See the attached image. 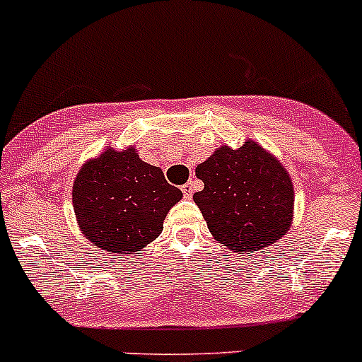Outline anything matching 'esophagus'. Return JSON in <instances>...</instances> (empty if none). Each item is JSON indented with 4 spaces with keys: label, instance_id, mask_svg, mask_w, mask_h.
I'll return each instance as SVG.
<instances>
[{
    "label": "esophagus",
    "instance_id": "34e87169",
    "mask_svg": "<svg viewBox=\"0 0 362 362\" xmlns=\"http://www.w3.org/2000/svg\"><path fill=\"white\" fill-rule=\"evenodd\" d=\"M182 192H184V196H185V198H191V196H192V192H194V187H192V184H191V182H187V184H184V185H182Z\"/></svg>",
    "mask_w": 362,
    "mask_h": 362
}]
</instances>
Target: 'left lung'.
Segmentation results:
<instances>
[{"label": "left lung", "instance_id": "obj_1", "mask_svg": "<svg viewBox=\"0 0 362 362\" xmlns=\"http://www.w3.org/2000/svg\"><path fill=\"white\" fill-rule=\"evenodd\" d=\"M203 191L192 199L210 233L231 251H259L286 235L293 217L288 171L252 139L240 148H217L196 168Z\"/></svg>", "mask_w": 362, "mask_h": 362}]
</instances>
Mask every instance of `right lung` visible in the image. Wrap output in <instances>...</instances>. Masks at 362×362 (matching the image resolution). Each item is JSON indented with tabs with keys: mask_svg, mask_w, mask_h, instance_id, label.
Here are the masks:
<instances>
[{
	"mask_svg": "<svg viewBox=\"0 0 362 362\" xmlns=\"http://www.w3.org/2000/svg\"><path fill=\"white\" fill-rule=\"evenodd\" d=\"M182 191L163 170L139 159L134 146L106 148L83 164L72 187L81 231L110 255H132L156 240Z\"/></svg>",
	"mask_w": 362,
	"mask_h": 362,
	"instance_id": "add662e5",
	"label": "right lung"
}]
</instances>
